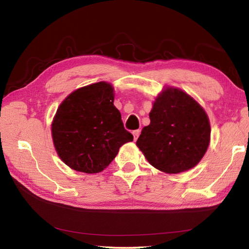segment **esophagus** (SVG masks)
<instances>
[{"instance_id": "34e87169", "label": "esophagus", "mask_w": 249, "mask_h": 249, "mask_svg": "<svg viewBox=\"0 0 249 249\" xmlns=\"http://www.w3.org/2000/svg\"><path fill=\"white\" fill-rule=\"evenodd\" d=\"M133 135H134V139H135V140H137V139H138L139 135H140V130H139V129L134 130V131H133Z\"/></svg>"}]
</instances>
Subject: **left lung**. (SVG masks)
<instances>
[{
  "label": "left lung",
  "mask_w": 249,
  "mask_h": 249,
  "mask_svg": "<svg viewBox=\"0 0 249 249\" xmlns=\"http://www.w3.org/2000/svg\"><path fill=\"white\" fill-rule=\"evenodd\" d=\"M150 120L136 144L153 167L179 173L194 168L204 156L211 136L209 118L182 89H163L153 104Z\"/></svg>",
  "instance_id": "left-lung-1"
}]
</instances>
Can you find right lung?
<instances>
[{
  "mask_svg": "<svg viewBox=\"0 0 249 249\" xmlns=\"http://www.w3.org/2000/svg\"><path fill=\"white\" fill-rule=\"evenodd\" d=\"M113 100L112 86L102 81L73 91L57 108L52 139L57 155L73 170L103 171L120 147L134 140Z\"/></svg>",
  "mask_w": 249,
  "mask_h": 249,
  "instance_id": "1",
  "label": "right lung"
}]
</instances>
